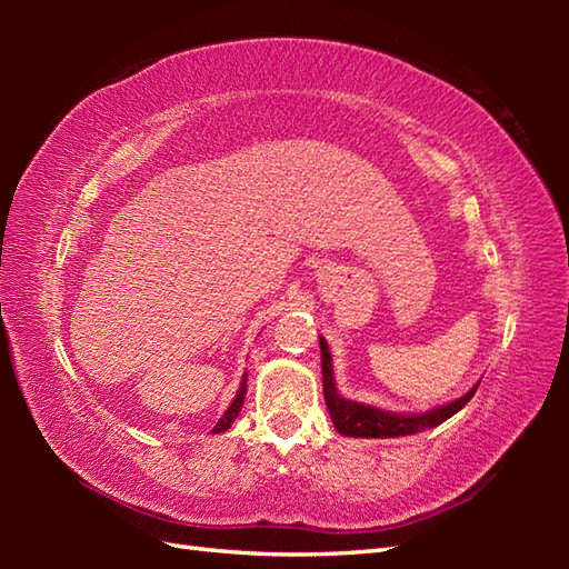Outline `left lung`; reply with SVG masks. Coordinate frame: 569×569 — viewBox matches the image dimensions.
I'll return each mask as SVG.
<instances>
[{
	"instance_id": "1",
	"label": "left lung",
	"mask_w": 569,
	"mask_h": 569,
	"mask_svg": "<svg viewBox=\"0 0 569 569\" xmlns=\"http://www.w3.org/2000/svg\"><path fill=\"white\" fill-rule=\"evenodd\" d=\"M320 355L325 403H328L337 432L347 435V438H401V435L430 430L435 426H440L447 418H452L457 410H462L469 403V398L479 389V383H475L465 396H459L445 406H435L426 410V413H396V410H383L377 406L352 401V398H345L337 391L332 355L325 337H320Z\"/></svg>"
}]
</instances>
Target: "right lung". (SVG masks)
<instances>
[{
	"instance_id": "add662e5",
	"label": "right lung",
	"mask_w": 569,
	"mask_h": 569,
	"mask_svg": "<svg viewBox=\"0 0 569 569\" xmlns=\"http://www.w3.org/2000/svg\"><path fill=\"white\" fill-rule=\"evenodd\" d=\"M244 396H247V373H244V377H241L237 396L232 398V403H229V408L224 410V416H222L220 420H217V426L212 428V432H224V430L232 428V422H234V418L239 416L241 406H244Z\"/></svg>"
}]
</instances>
